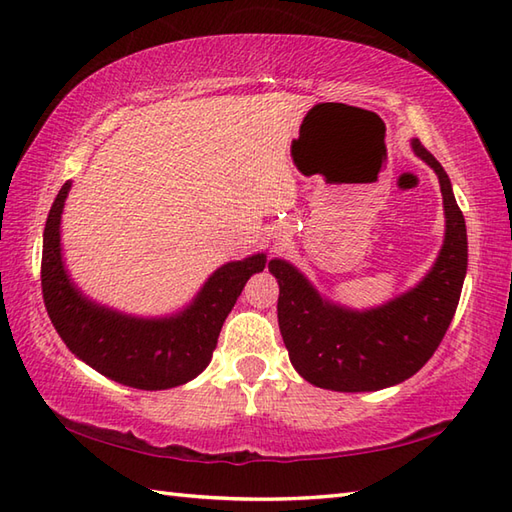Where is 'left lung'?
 Returning a JSON list of instances; mask_svg holds the SVG:
<instances>
[{
	"instance_id": "8db88e82",
	"label": "left lung",
	"mask_w": 512,
	"mask_h": 512,
	"mask_svg": "<svg viewBox=\"0 0 512 512\" xmlns=\"http://www.w3.org/2000/svg\"><path fill=\"white\" fill-rule=\"evenodd\" d=\"M411 147L436 171L447 217L440 255L416 288L358 312L323 299L284 259L268 264L279 281L277 317L290 363L312 385L332 391L398 385L429 361L449 330L469 262L466 224L447 171L418 138Z\"/></svg>"
}]
</instances>
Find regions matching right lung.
<instances>
[{
	"instance_id": "right-lung-1",
	"label": "right lung",
	"mask_w": 512,
	"mask_h": 512,
	"mask_svg": "<svg viewBox=\"0 0 512 512\" xmlns=\"http://www.w3.org/2000/svg\"><path fill=\"white\" fill-rule=\"evenodd\" d=\"M72 182L52 202L43 228L41 290L48 317L74 356L116 383L169 389L189 383L211 363L217 336L250 275L266 255L217 268L187 308L165 319H138L99 306L74 286L61 257V213Z\"/></svg>"
}]
</instances>
